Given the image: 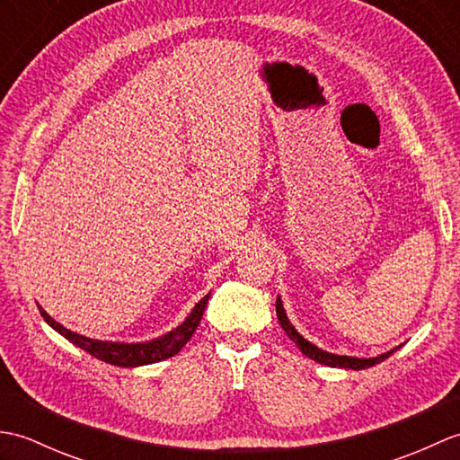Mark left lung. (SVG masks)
I'll use <instances>...</instances> for the list:
<instances>
[{"mask_svg":"<svg viewBox=\"0 0 460 460\" xmlns=\"http://www.w3.org/2000/svg\"><path fill=\"white\" fill-rule=\"evenodd\" d=\"M277 316H279V322L282 330L287 332V336L295 341V344L300 348L302 354H305L306 358L318 361V364H324V366H330V367H344V369H366V367H371L379 364V361H384L385 358H389L394 354L395 349H399L402 346H397L394 349L385 351V354H381L377 358H351V356H338V354H330V351L322 349L318 346L312 344V341H308L305 336L300 334V332L290 324V320L287 316L285 312V306H282V300L280 296H277Z\"/></svg>","mask_w":460,"mask_h":460,"instance_id":"left-lung-1","label":"left lung"}]
</instances>
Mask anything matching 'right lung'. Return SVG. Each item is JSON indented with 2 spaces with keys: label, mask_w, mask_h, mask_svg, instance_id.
<instances>
[{
  "label": "right lung",
  "mask_w": 460,
  "mask_h": 460,
  "mask_svg": "<svg viewBox=\"0 0 460 460\" xmlns=\"http://www.w3.org/2000/svg\"><path fill=\"white\" fill-rule=\"evenodd\" d=\"M209 295H205L198 305L193 306L190 316L185 318L178 328H173L172 332H168V334L150 341H111V340L86 338V336L76 334L73 330H66L63 324H58V322H55L51 316H49L41 306H39V312H41V316L49 326L57 330L58 334L66 338L76 348L84 349L86 354H91L101 361H106V364L111 366L138 367V366H148V364H155V361L168 359L178 354V351L188 344L190 338L193 336V332L199 326L203 310L208 306Z\"/></svg>",
  "instance_id": "right-lung-1"
}]
</instances>
